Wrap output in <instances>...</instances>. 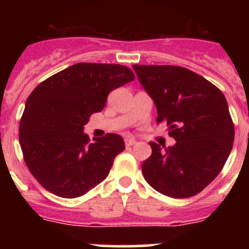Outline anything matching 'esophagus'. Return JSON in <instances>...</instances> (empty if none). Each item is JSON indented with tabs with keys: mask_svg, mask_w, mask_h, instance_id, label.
Masks as SVG:
<instances>
[{
	"mask_svg": "<svg viewBox=\"0 0 249 249\" xmlns=\"http://www.w3.org/2000/svg\"><path fill=\"white\" fill-rule=\"evenodd\" d=\"M134 144H136V140L129 139V137L125 139V145H126V147H130V145H134Z\"/></svg>",
	"mask_w": 249,
	"mask_h": 249,
	"instance_id": "esophagus-1",
	"label": "esophagus"
}]
</instances>
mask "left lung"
Segmentation results:
<instances>
[{
    "label": "left lung",
    "mask_w": 249,
    "mask_h": 249,
    "mask_svg": "<svg viewBox=\"0 0 249 249\" xmlns=\"http://www.w3.org/2000/svg\"><path fill=\"white\" fill-rule=\"evenodd\" d=\"M154 101L157 123L166 122L172 147L150 142L143 177L157 192L185 199L205 189L222 171L231 152L235 129L223 92L207 79L172 65H134Z\"/></svg>",
    "instance_id": "1"
}]
</instances>
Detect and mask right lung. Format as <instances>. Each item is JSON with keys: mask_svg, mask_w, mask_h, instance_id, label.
<instances>
[{"mask_svg": "<svg viewBox=\"0 0 249 249\" xmlns=\"http://www.w3.org/2000/svg\"><path fill=\"white\" fill-rule=\"evenodd\" d=\"M134 79L123 65L79 62L35 88L20 119L19 142L25 164L44 189L74 199L108 176L124 141L106 134L90 143L83 129L105 108L112 90Z\"/></svg>", "mask_w": 249, "mask_h": 249, "instance_id": "right-lung-1", "label": "right lung"}]
</instances>
